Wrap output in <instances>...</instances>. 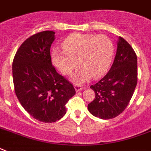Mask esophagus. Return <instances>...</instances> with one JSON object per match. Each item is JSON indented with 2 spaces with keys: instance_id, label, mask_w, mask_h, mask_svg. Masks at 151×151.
Returning a JSON list of instances; mask_svg holds the SVG:
<instances>
[{
  "instance_id": "obj_1",
  "label": "esophagus",
  "mask_w": 151,
  "mask_h": 151,
  "mask_svg": "<svg viewBox=\"0 0 151 151\" xmlns=\"http://www.w3.org/2000/svg\"><path fill=\"white\" fill-rule=\"evenodd\" d=\"M74 88H75V90L77 92H80V91L82 90V86L80 84H75L74 85Z\"/></svg>"
}]
</instances>
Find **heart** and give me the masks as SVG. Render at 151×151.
I'll use <instances>...</instances> for the list:
<instances>
[{
  "label": "heart",
  "mask_w": 151,
  "mask_h": 151,
  "mask_svg": "<svg viewBox=\"0 0 151 151\" xmlns=\"http://www.w3.org/2000/svg\"><path fill=\"white\" fill-rule=\"evenodd\" d=\"M63 48L64 51H52V63L62 73L67 75L77 66L78 60L80 68L72 77L75 82H85L92 76L103 75L114 55L112 41L104 35L74 34L64 41Z\"/></svg>",
  "instance_id": "obj_1"
}]
</instances>
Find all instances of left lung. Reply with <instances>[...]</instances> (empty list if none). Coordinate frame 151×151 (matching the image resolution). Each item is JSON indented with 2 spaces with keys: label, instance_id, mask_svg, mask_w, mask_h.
Listing matches in <instances>:
<instances>
[{
  "label": "left lung",
  "instance_id": "1",
  "mask_svg": "<svg viewBox=\"0 0 151 151\" xmlns=\"http://www.w3.org/2000/svg\"><path fill=\"white\" fill-rule=\"evenodd\" d=\"M137 85V56L132 46L119 37L114 61L108 73L91 88L95 99L88 105L93 116L111 119L122 114Z\"/></svg>",
  "mask_w": 151,
  "mask_h": 151
}]
</instances>
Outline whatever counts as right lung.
<instances>
[{
	"label": "right lung",
	"instance_id": "1",
	"mask_svg": "<svg viewBox=\"0 0 151 151\" xmlns=\"http://www.w3.org/2000/svg\"><path fill=\"white\" fill-rule=\"evenodd\" d=\"M54 40L53 31L34 34L21 45L12 63L18 99L28 114L45 123L61 119L66 103L76 93L73 85L52 66L50 48Z\"/></svg>",
	"mask_w": 151,
	"mask_h": 151
}]
</instances>
